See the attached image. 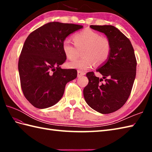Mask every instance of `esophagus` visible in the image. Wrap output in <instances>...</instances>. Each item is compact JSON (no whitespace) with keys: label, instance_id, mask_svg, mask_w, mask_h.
<instances>
[{"label":"esophagus","instance_id":"1","mask_svg":"<svg viewBox=\"0 0 152 152\" xmlns=\"http://www.w3.org/2000/svg\"><path fill=\"white\" fill-rule=\"evenodd\" d=\"M85 74H86V73L82 72V71L78 70V77H79V78H80V77L83 76V75H85Z\"/></svg>","mask_w":152,"mask_h":152}]
</instances>
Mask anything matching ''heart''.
<instances>
[{"label":"heart","instance_id":"heart-1","mask_svg":"<svg viewBox=\"0 0 152 152\" xmlns=\"http://www.w3.org/2000/svg\"><path fill=\"white\" fill-rule=\"evenodd\" d=\"M74 45L69 39H64L62 49L64 56L69 60L76 59L78 50H82V58L70 61L68 65L72 69L81 71L88 70L96 63L101 64L106 62L110 54L111 44L106 37L91 29H84L74 34Z\"/></svg>","mask_w":152,"mask_h":152}]
</instances>
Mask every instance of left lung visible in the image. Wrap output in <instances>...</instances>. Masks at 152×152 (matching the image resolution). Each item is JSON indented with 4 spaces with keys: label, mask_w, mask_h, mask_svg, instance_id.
Returning <instances> with one entry per match:
<instances>
[{
    "label": "left lung",
    "mask_w": 152,
    "mask_h": 152,
    "mask_svg": "<svg viewBox=\"0 0 152 152\" xmlns=\"http://www.w3.org/2000/svg\"><path fill=\"white\" fill-rule=\"evenodd\" d=\"M91 28L104 33L111 44L110 54L93 72L86 74L89 80L83 89V96L90 107L103 114L118 110L129 96L136 76L137 60L131 41L112 25H91ZM105 79L103 83L101 82Z\"/></svg>",
    "instance_id": "1"
}]
</instances>
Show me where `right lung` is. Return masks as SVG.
Instances as JSON below:
<instances>
[{
    "label": "right lung",
    "instance_id": "obj_1",
    "mask_svg": "<svg viewBox=\"0 0 152 152\" xmlns=\"http://www.w3.org/2000/svg\"><path fill=\"white\" fill-rule=\"evenodd\" d=\"M82 25L50 22L28 35L23 46L18 70L23 93L34 107L46 108L62 98L65 86L77 77L76 69H63L66 59L63 40Z\"/></svg>",
    "mask_w": 152,
    "mask_h": 152
}]
</instances>
